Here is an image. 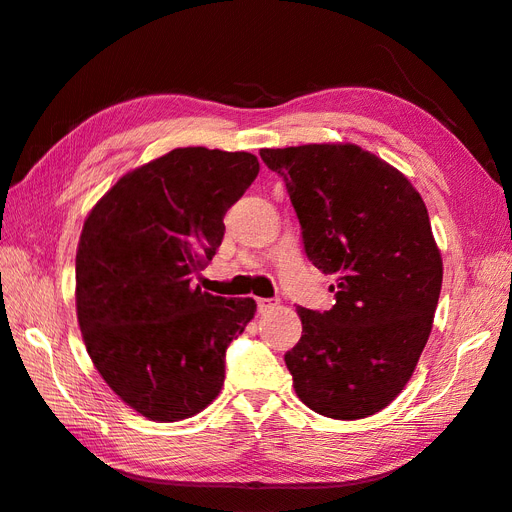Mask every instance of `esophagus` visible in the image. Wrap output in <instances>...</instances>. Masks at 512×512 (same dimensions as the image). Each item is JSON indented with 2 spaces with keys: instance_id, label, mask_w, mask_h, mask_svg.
Instances as JSON below:
<instances>
[{
  "instance_id": "obj_1",
  "label": "esophagus",
  "mask_w": 512,
  "mask_h": 512,
  "mask_svg": "<svg viewBox=\"0 0 512 512\" xmlns=\"http://www.w3.org/2000/svg\"><path fill=\"white\" fill-rule=\"evenodd\" d=\"M277 303L273 299H256V307H258V314H265L269 309H273Z\"/></svg>"
}]
</instances>
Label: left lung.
<instances>
[{
    "label": "left lung",
    "instance_id": "1",
    "mask_svg": "<svg viewBox=\"0 0 512 512\" xmlns=\"http://www.w3.org/2000/svg\"><path fill=\"white\" fill-rule=\"evenodd\" d=\"M286 183L305 256L333 277L331 309L297 307L299 344L284 354L314 412L354 421L404 391L442 288V258L412 183L356 145L262 149Z\"/></svg>",
    "mask_w": 512,
    "mask_h": 512
}]
</instances>
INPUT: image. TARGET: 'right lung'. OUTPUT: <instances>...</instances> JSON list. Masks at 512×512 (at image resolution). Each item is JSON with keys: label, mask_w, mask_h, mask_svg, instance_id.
Masks as SVG:
<instances>
[{"label": "right lung", "mask_w": 512, "mask_h": 512, "mask_svg": "<svg viewBox=\"0 0 512 512\" xmlns=\"http://www.w3.org/2000/svg\"><path fill=\"white\" fill-rule=\"evenodd\" d=\"M260 164L245 151L181 147L121 177L85 220L76 314L104 382L151 421L205 410L254 299L213 297L192 275L224 239V215Z\"/></svg>", "instance_id": "obj_1"}]
</instances>
